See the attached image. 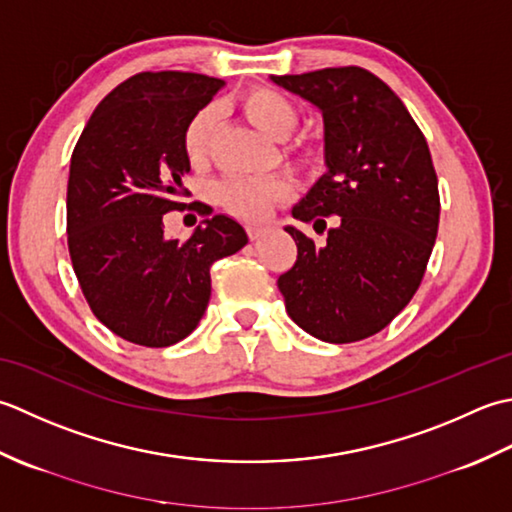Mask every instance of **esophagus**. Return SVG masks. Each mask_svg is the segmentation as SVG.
<instances>
[{
  "instance_id": "obj_1",
  "label": "esophagus",
  "mask_w": 512,
  "mask_h": 512,
  "mask_svg": "<svg viewBox=\"0 0 512 512\" xmlns=\"http://www.w3.org/2000/svg\"><path fill=\"white\" fill-rule=\"evenodd\" d=\"M263 234H265V227H256V225L247 227V236H249V241H256V238H260Z\"/></svg>"
}]
</instances>
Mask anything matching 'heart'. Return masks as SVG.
<instances>
[{"label":"heart","instance_id":"1","mask_svg":"<svg viewBox=\"0 0 512 512\" xmlns=\"http://www.w3.org/2000/svg\"><path fill=\"white\" fill-rule=\"evenodd\" d=\"M241 108L247 119L276 139L294 132L298 110L283 92L267 86H256L241 97ZM216 132V112L212 108L196 110L183 128V152L194 168H203L210 159ZM216 203L236 218L258 223L267 218L274 207L291 198V183L283 176L269 179H227L214 187Z\"/></svg>","mask_w":512,"mask_h":512}]
</instances>
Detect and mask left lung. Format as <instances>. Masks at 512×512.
<instances>
[{"label":"left lung","mask_w":512,"mask_h":512,"mask_svg":"<svg viewBox=\"0 0 512 512\" xmlns=\"http://www.w3.org/2000/svg\"><path fill=\"white\" fill-rule=\"evenodd\" d=\"M325 117L329 174L294 218L327 243L287 227L298 260L278 278L289 318L318 340L347 344L382 331L409 305L429 263L440 192L429 145L400 97L358 66L271 77Z\"/></svg>","instance_id":"1"}]
</instances>
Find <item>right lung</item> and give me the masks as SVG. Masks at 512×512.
Returning a JSON list of instances; mask_svg holds the SVG:
<instances>
[{"label": "right lung", "mask_w": 512, "mask_h": 512, "mask_svg": "<svg viewBox=\"0 0 512 512\" xmlns=\"http://www.w3.org/2000/svg\"><path fill=\"white\" fill-rule=\"evenodd\" d=\"M221 86L198 72H139L99 103L72 150V269L97 320L141 347L190 336L210 302L212 263L247 245L245 229L221 214L187 241L163 234V216L190 196L181 183L190 170L183 128Z\"/></svg>", "instance_id": "1"}]
</instances>
